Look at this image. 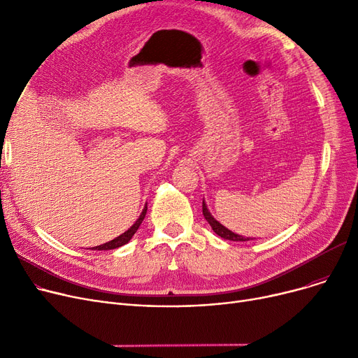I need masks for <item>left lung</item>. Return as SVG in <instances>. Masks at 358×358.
I'll list each match as a JSON object with an SVG mask.
<instances>
[{
	"mask_svg": "<svg viewBox=\"0 0 358 358\" xmlns=\"http://www.w3.org/2000/svg\"><path fill=\"white\" fill-rule=\"evenodd\" d=\"M203 216H204L206 220L209 222L212 229H213L220 238H223V239H228V241H239V242H245V241H251V239H252V238H245V236H242V235H238V234L229 231L228 228H224L222 223H219V222L210 215V212H209V209H208V206H206L204 200H203Z\"/></svg>",
	"mask_w": 358,
	"mask_h": 358,
	"instance_id": "1",
	"label": "left lung"
}]
</instances>
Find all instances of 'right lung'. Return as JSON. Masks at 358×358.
Segmentation results:
<instances>
[{
	"label": "right lung",
	"mask_w": 358,
	"mask_h": 358,
	"mask_svg": "<svg viewBox=\"0 0 358 358\" xmlns=\"http://www.w3.org/2000/svg\"><path fill=\"white\" fill-rule=\"evenodd\" d=\"M146 210H148V206L145 204V208H143V210H142V213H141V216H139V219L131 224V227L124 232V234H122L120 236H117V238H115L113 241H110V242H106V243H103V245H99V247H94L92 248V251H107V250H115V248H119V247H122V245H124V243H127L130 239H131V236H134L135 234H136V231L139 229V227H141V223L143 222V219H145V215H146Z\"/></svg>",
	"instance_id": "obj_1"
}]
</instances>
